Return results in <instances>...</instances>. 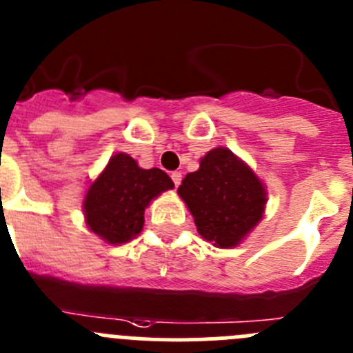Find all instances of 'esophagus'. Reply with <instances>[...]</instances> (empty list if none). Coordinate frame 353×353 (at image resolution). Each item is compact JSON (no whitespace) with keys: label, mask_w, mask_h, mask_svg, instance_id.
Here are the masks:
<instances>
[{"label":"esophagus","mask_w":353,"mask_h":353,"mask_svg":"<svg viewBox=\"0 0 353 353\" xmlns=\"http://www.w3.org/2000/svg\"><path fill=\"white\" fill-rule=\"evenodd\" d=\"M170 177H172V181H174V184H176V188L179 186L181 181H183V176H181V172H172V174H170Z\"/></svg>","instance_id":"obj_1"}]
</instances>
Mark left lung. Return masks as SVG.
Listing matches in <instances>:
<instances>
[{
  "label": "left lung",
  "instance_id": "obj_1",
  "mask_svg": "<svg viewBox=\"0 0 353 353\" xmlns=\"http://www.w3.org/2000/svg\"><path fill=\"white\" fill-rule=\"evenodd\" d=\"M177 193L203 240L219 249L243 242L265 214L268 193L254 170L228 148H214L183 179Z\"/></svg>",
  "mask_w": 353,
  "mask_h": 353
}]
</instances>
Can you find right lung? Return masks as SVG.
I'll use <instances>...</instances> for the list:
<instances>
[{"mask_svg": "<svg viewBox=\"0 0 353 353\" xmlns=\"http://www.w3.org/2000/svg\"><path fill=\"white\" fill-rule=\"evenodd\" d=\"M174 183L163 170L141 169L130 154L117 153L90 183L83 196L88 230L110 245H121L144 226V210Z\"/></svg>", "mask_w": 353, "mask_h": 353, "instance_id": "obj_1", "label": "right lung"}]
</instances>
